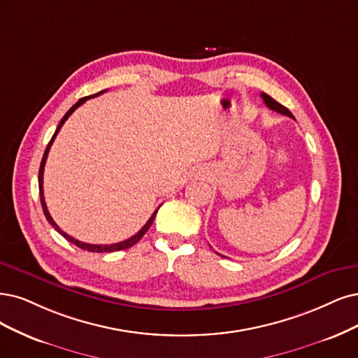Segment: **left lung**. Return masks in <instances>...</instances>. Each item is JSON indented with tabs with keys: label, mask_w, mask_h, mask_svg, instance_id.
Listing matches in <instances>:
<instances>
[{
	"label": "left lung",
	"mask_w": 358,
	"mask_h": 358,
	"mask_svg": "<svg viewBox=\"0 0 358 358\" xmlns=\"http://www.w3.org/2000/svg\"><path fill=\"white\" fill-rule=\"evenodd\" d=\"M261 97H262L264 103H266V106H267L268 109H271V110H274V112H277V113H282V115L294 117V115L290 113L289 109H286L285 106H282L279 101H275L273 97H270L268 94H266V92H261ZM294 119H295V117H294Z\"/></svg>",
	"instance_id": "1"
}]
</instances>
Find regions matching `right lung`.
<instances>
[{"mask_svg":"<svg viewBox=\"0 0 358 358\" xmlns=\"http://www.w3.org/2000/svg\"><path fill=\"white\" fill-rule=\"evenodd\" d=\"M106 90H103V91H100V92H97V94H94V96H88V97H84V99H81V100H78V103H75L72 108L66 112V115L62 117V121H60V124H59V127H57V129H56V132H55V136L51 137V140H50V143H48V145H47V149H45V152H44V156H43V161H41V166H39V172H38V184H39V196H41V206H43V210H44V215H45V218H47V221L51 224L52 227H55L66 241H69L71 243H73V245H76L78 248H81V249H84V250H88V252H115V250H122V249H128V248H131L132 245H136L141 237L145 234V231H148L149 229H150V226H152V222H153V220H155V217H156V214H157V209L155 210V213L152 214V217L149 218V221L144 224L143 226V229L137 233V234H134L132 237H129V239H127V241H124V242H119V243H113V245H90V243H84V242H79V241H76V239H73L72 236H69V234H66L57 224L55 222V220L51 218V215H50V213H48V209H47V205H45V199H44V189H43V177H44V166H45V161H47V156H48V152H50V148H51V144H52V141H55V138H56V136H57V132L60 131V128L63 127V124L66 122V119H68L73 112H75V109L76 108H79V106H81L83 103H85L88 99H92V97H97V96H100V94H103Z\"/></svg>","mask_w":358,"mask_h":358,"instance_id":"add662e5","label":"right lung"}]
</instances>
